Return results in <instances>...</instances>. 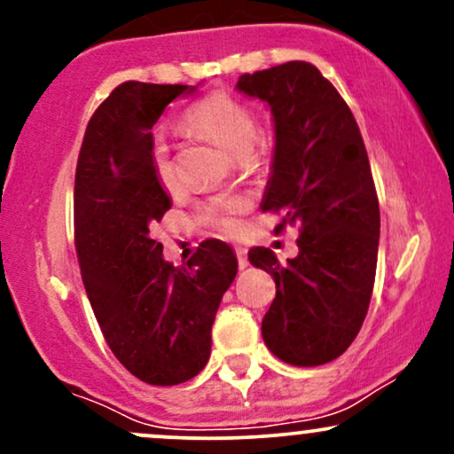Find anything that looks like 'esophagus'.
Returning a JSON list of instances; mask_svg holds the SVG:
<instances>
[{
    "label": "esophagus",
    "instance_id": "1",
    "mask_svg": "<svg viewBox=\"0 0 454 454\" xmlns=\"http://www.w3.org/2000/svg\"><path fill=\"white\" fill-rule=\"evenodd\" d=\"M237 260H239V269H247L249 260H247V249L245 247H237Z\"/></svg>",
    "mask_w": 454,
    "mask_h": 454
}]
</instances>
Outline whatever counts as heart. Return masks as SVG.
Returning a JSON list of instances; mask_svg holds the SVG:
<instances>
[{
  "mask_svg": "<svg viewBox=\"0 0 454 454\" xmlns=\"http://www.w3.org/2000/svg\"><path fill=\"white\" fill-rule=\"evenodd\" d=\"M184 128L192 132L202 134L220 145L234 158L243 160L252 153L258 140V119L252 108L239 98L228 93H211L200 102L192 104L181 117ZM151 168H153L155 181L166 190L175 185V168L170 161L168 145L158 138L151 147ZM247 207V200L239 194H223L213 198L205 207V215L217 226L234 231L239 223V213Z\"/></svg>",
  "mask_w": 454,
  "mask_h": 454,
  "instance_id": "heart-1",
  "label": "heart"
}]
</instances>
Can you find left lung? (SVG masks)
<instances>
[{"instance_id":"obj_1","label":"left lung","mask_w":454,"mask_h":454,"mask_svg":"<svg viewBox=\"0 0 454 454\" xmlns=\"http://www.w3.org/2000/svg\"><path fill=\"white\" fill-rule=\"evenodd\" d=\"M237 90L267 102L273 114V161L260 207L301 223L299 254L286 264L269 247L247 254L275 279L262 340L288 364L331 363L361 331L376 279L380 207L361 129L307 61L243 74Z\"/></svg>"}]
</instances>
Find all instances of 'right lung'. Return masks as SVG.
<instances>
[{
    "instance_id": "obj_1",
    "label": "right lung",
    "mask_w": 454,
    "mask_h": 454,
    "mask_svg": "<svg viewBox=\"0 0 454 454\" xmlns=\"http://www.w3.org/2000/svg\"><path fill=\"white\" fill-rule=\"evenodd\" d=\"M192 85L128 81L93 113L76 164L74 237L102 335L132 376L153 387L192 380L211 356V326L237 275L231 245L205 241L173 267L151 228L170 209L151 168V128Z\"/></svg>"
}]
</instances>
